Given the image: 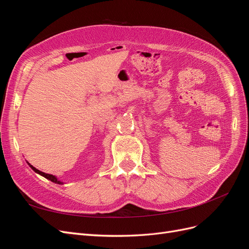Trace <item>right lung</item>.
<instances>
[{
  "label": "right lung",
  "instance_id": "1",
  "mask_svg": "<svg viewBox=\"0 0 249 249\" xmlns=\"http://www.w3.org/2000/svg\"><path fill=\"white\" fill-rule=\"evenodd\" d=\"M30 165V167H31L35 172H37L38 173V175H40V176H42V177H44L46 178H48V179H50L51 182H53V183H56V184H62V182H60V180H58L57 179V178L55 177V176H53V175H49V173H46V172H42V171H40V170H38V169H36L35 167H33L31 164H29Z\"/></svg>",
  "mask_w": 249,
  "mask_h": 249
}]
</instances>
